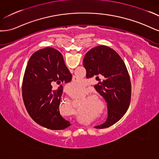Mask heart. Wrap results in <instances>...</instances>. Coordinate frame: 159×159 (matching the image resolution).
I'll use <instances>...</instances> for the list:
<instances>
[{
    "instance_id": "1",
    "label": "heart",
    "mask_w": 159,
    "mask_h": 159,
    "mask_svg": "<svg viewBox=\"0 0 159 159\" xmlns=\"http://www.w3.org/2000/svg\"><path fill=\"white\" fill-rule=\"evenodd\" d=\"M69 90L71 93H82L84 90L85 84L83 83V82L81 80H76L73 81L69 85ZM90 106H93L94 102L93 101H90Z\"/></svg>"
}]
</instances>
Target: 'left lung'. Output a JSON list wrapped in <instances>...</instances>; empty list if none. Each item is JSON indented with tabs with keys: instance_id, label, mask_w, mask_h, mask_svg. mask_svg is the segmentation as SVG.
I'll return each instance as SVG.
<instances>
[{
	"instance_id": "obj_1",
	"label": "left lung",
	"mask_w": 159,
	"mask_h": 159,
	"mask_svg": "<svg viewBox=\"0 0 159 159\" xmlns=\"http://www.w3.org/2000/svg\"><path fill=\"white\" fill-rule=\"evenodd\" d=\"M83 65L87 79L98 77L100 82L94 88L107 102V118L95 128L109 127L125 115L130 104L131 85L126 66L116 51L105 45L96 46L89 51ZM99 75L103 79L102 81Z\"/></svg>"
}]
</instances>
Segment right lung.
I'll use <instances>...</instances> for the list:
<instances>
[{
	"mask_svg": "<svg viewBox=\"0 0 159 159\" xmlns=\"http://www.w3.org/2000/svg\"><path fill=\"white\" fill-rule=\"evenodd\" d=\"M72 75L57 49L46 48L35 52L28 63L22 82V98L28 114L41 126L62 130L70 125L61 116L59 104L63 93L61 83H67ZM60 85L53 91L52 85Z\"/></svg>",
	"mask_w": 159,
	"mask_h": 159,
	"instance_id": "obj_1",
	"label": "right lung"
}]
</instances>
